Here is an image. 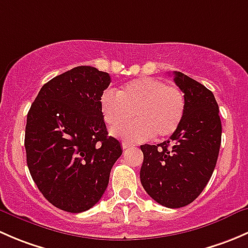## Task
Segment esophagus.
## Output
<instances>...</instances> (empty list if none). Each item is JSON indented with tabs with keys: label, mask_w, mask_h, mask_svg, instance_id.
<instances>
[{
	"label": "esophagus",
	"mask_w": 248,
	"mask_h": 248,
	"mask_svg": "<svg viewBox=\"0 0 248 248\" xmlns=\"http://www.w3.org/2000/svg\"><path fill=\"white\" fill-rule=\"evenodd\" d=\"M133 145L132 144H128V142H122V149L126 150V149H129V147H132Z\"/></svg>",
	"instance_id": "34e87169"
}]
</instances>
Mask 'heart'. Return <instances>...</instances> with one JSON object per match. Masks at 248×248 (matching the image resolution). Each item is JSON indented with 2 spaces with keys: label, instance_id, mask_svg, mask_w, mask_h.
<instances>
[{
  "label": "heart",
  "instance_id": "b5f03b06",
  "mask_svg": "<svg viewBox=\"0 0 248 248\" xmlns=\"http://www.w3.org/2000/svg\"><path fill=\"white\" fill-rule=\"evenodd\" d=\"M104 121L111 129L137 120L115 133L129 141H144L156 136L168 138L176 132L186 111V97L176 85L157 78L142 77L127 82L117 94L104 92L101 97Z\"/></svg>",
  "mask_w": 248,
  "mask_h": 248
}]
</instances>
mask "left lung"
Listing matches in <instances>:
<instances>
[{
    "label": "left lung",
    "instance_id": "8db88e82",
    "mask_svg": "<svg viewBox=\"0 0 248 248\" xmlns=\"http://www.w3.org/2000/svg\"><path fill=\"white\" fill-rule=\"evenodd\" d=\"M174 81L186 97L181 124L166 141L140 146L142 187L170 209L186 206L202 193L216 167L222 136L214 93L181 72H174Z\"/></svg>",
    "mask_w": 248,
    "mask_h": 248
}]
</instances>
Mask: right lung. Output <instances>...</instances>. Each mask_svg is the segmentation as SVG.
Masks as SVG:
<instances>
[{"mask_svg": "<svg viewBox=\"0 0 248 248\" xmlns=\"http://www.w3.org/2000/svg\"><path fill=\"white\" fill-rule=\"evenodd\" d=\"M110 77L79 66L43 85L27 114L25 149L30 174L47 202L79 214L102 198L122 155L108 136L101 97Z\"/></svg>", "mask_w": 248, "mask_h": 248, "instance_id": "obj_1", "label": "right lung"}]
</instances>
